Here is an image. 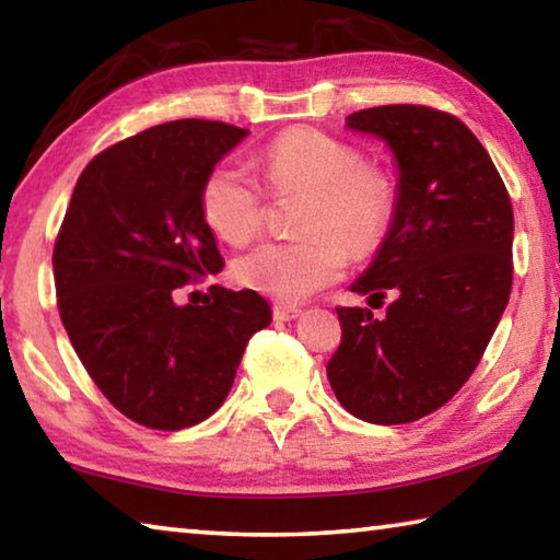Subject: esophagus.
I'll return each mask as SVG.
<instances>
[{
  "label": "esophagus",
  "mask_w": 560,
  "mask_h": 560,
  "mask_svg": "<svg viewBox=\"0 0 560 560\" xmlns=\"http://www.w3.org/2000/svg\"><path fill=\"white\" fill-rule=\"evenodd\" d=\"M301 314L303 311L299 306H289V303H277V306H273V318L277 320H293Z\"/></svg>",
  "instance_id": "esophagus-1"
}]
</instances>
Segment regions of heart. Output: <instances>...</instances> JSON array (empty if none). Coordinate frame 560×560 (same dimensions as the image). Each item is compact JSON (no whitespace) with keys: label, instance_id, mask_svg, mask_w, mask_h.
I'll use <instances>...</instances> for the list:
<instances>
[{"label":"heart","instance_id":"1","mask_svg":"<svg viewBox=\"0 0 560 560\" xmlns=\"http://www.w3.org/2000/svg\"><path fill=\"white\" fill-rule=\"evenodd\" d=\"M269 189H303L299 242H261L234 261V279L279 301H301L343 277L348 249L355 257L375 252L390 232L397 189L385 167L363 163L355 145L316 128H289L261 153ZM202 217L226 244H246L264 220L257 179L234 163L207 173L200 192Z\"/></svg>","mask_w":560,"mask_h":560}]
</instances>
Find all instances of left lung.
Segmentation results:
<instances>
[{"label": "left lung", "instance_id": "left-lung-1", "mask_svg": "<svg viewBox=\"0 0 560 560\" xmlns=\"http://www.w3.org/2000/svg\"><path fill=\"white\" fill-rule=\"evenodd\" d=\"M346 126L381 138L397 165L393 226L350 287L393 303L381 320L338 308L328 383L358 420L415 422L452 400L494 336L514 277V212L485 145L450 113L377 106Z\"/></svg>", "mask_w": 560, "mask_h": 560}]
</instances>
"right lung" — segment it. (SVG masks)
<instances>
[{
  "label": "right lung",
  "instance_id": "right-lung-1",
  "mask_svg": "<svg viewBox=\"0 0 560 560\" xmlns=\"http://www.w3.org/2000/svg\"><path fill=\"white\" fill-rule=\"evenodd\" d=\"M249 136L220 120H173L96 155L73 187L54 246L59 314L110 405L153 430L202 422L230 395L249 338L271 324L257 291L175 289L224 259L200 207L210 170Z\"/></svg>",
  "mask_w": 560,
  "mask_h": 560
}]
</instances>
